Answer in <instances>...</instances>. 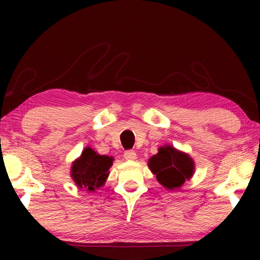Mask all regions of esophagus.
<instances>
[{"instance_id":"1","label":"esophagus","mask_w":260,"mask_h":260,"mask_svg":"<svg viewBox=\"0 0 260 260\" xmlns=\"http://www.w3.org/2000/svg\"><path fill=\"white\" fill-rule=\"evenodd\" d=\"M124 157H125V159H127V161H134V159H136V157H137L136 151L135 150L124 151Z\"/></svg>"}]
</instances>
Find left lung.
<instances>
[{
    "mask_svg": "<svg viewBox=\"0 0 260 260\" xmlns=\"http://www.w3.org/2000/svg\"><path fill=\"white\" fill-rule=\"evenodd\" d=\"M149 167L158 182L168 189L182 186L194 172L193 159L170 145L159 148L157 154L149 159Z\"/></svg>",
    "mask_w": 260,
    "mask_h": 260,
    "instance_id": "left-lung-1",
    "label": "left lung"
}]
</instances>
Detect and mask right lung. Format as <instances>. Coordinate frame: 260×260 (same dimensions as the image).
<instances>
[{"label":"right lung","instance_id":"1","mask_svg":"<svg viewBox=\"0 0 260 260\" xmlns=\"http://www.w3.org/2000/svg\"><path fill=\"white\" fill-rule=\"evenodd\" d=\"M112 157L99 155L91 148H86L72 166V179L79 188L94 191L104 184L112 166Z\"/></svg>","mask_w":260,"mask_h":260}]
</instances>
